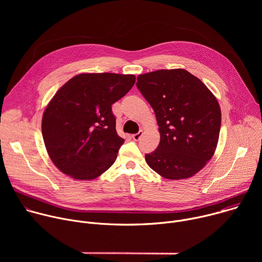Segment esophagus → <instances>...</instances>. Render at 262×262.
I'll return each instance as SVG.
<instances>
[{
  "label": "esophagus",
  "instance_id": "1",
  "mask_svg": "<svg viewBox=\"0 0 262 262\" xmlns=\"http://www.w3.org/2000/svg\"><path fill=\"white\" fill-rule=\"evenodd\" d=\"M143 136V130H140L139 133H137V134H134L132 137H133V139L135 140V141H139L140 139H141V137Z\"/></svg>",
  "mask_w": 262,
  "mask_h": 262
}]
</instances>
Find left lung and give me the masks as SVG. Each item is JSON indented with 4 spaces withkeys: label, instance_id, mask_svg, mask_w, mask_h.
Wrapping results in <instances>:
<instances>
[{
    "label": "left lung",
    "instance_id": "left-lung-1",
    "mask_svg": "<svg viewBox=\"0 0 262 262\" xmlns=\"http://www.w3.org/2000/svg\"><path fill=\"white\" fill-rule=\"evenodd\" d=\"M137 87L155 111L161 141L145 160L167 179L195 175L212 158L221 129L214 95L184 69H161L137 78Z\"/></svg>",
    "mask_w": 262,
    "mask_h": 262
}]
</instances>
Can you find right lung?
I'll return each mask as SVG.
<instances>
[{"label":"right lung","instance_id":"1","mask_svg":"<svg viewBox=\"0 0 262 262\" xmlns=\"http://www.w3.org/2000/svg\"><path fill=\"white\" fill-rule=\"evenodd\" d=\"M134 74L81 73L54 95L42 117V137L56 167L79 180L105 172L124 140L117 135L112 104L134 86Z\"/></svg>","mask_w":262,"mask_h":262}]
</instances>
